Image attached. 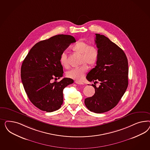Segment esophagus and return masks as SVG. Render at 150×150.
Wrapping results in <instances>:
<instances>
[{"mask_svg":"<svg viewBox=\"0 0 150 150\" xmlns=\"http://www.w3.org/2000/svg\"><path fill=\"white\" fill-rule=\"evenodd\" d=\"M75 82L76 84H78V85H83V84H84L83 82L80 81H75Z\"/></svg>","mask_w":150,"mask_h":150,"instance_id":"1","label":"esophagus"}]
</instances>
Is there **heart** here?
I'll return each mask as SVG.
<instances>
[{
    "label": "heart",
    "instance_id": "heart-1",
    "mask_svg": "<svg viewBox=\"0 0 150 150\" xmlns=\"http://www.w3.org/2000/svg\"><path fill=\"white\" fill-rule=\"evenodd\" d=\"M74 52L79 54L81 55V65L76 68L73 69L67 73V77L76 80H81L86 73L88 66L95 65L99 58V52L97 48L94 45H90L85 42L79 41L72 47ZM60 62L64 68H69L68 60L67 55L65 53H63L60 58Z\"/></svg>",
    "mask_w": 150,
    "mask_h": 150
}]
</instances>
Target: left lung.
<instances>
[{"instance_id": "obj_1", "label": "left lung", "mask_w": 150, "mask_h": 150, "mask_svg": "<svg viewBox=\"0 0 150 150\" xmlns=\"http://www.w3.org/2000/svg\"><path fill=\"white\" fill-rule=\"evenodd\" d=\"M95 43L99 58L95 68L86 76L88 81L100 86H92L95 93L85 100V104L96 113L106 112L115 107L128 86V62L125 53L119 47L104 35L96 34Z\"/></svg>"}]
</instances>
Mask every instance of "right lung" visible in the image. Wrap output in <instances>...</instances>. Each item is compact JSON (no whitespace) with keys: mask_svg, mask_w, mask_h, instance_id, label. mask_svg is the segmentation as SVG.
<instances>
[{"mask_svg":"<svg viewBox=\"0 0 150 150\" xmlns=\"http://www.w3.org/2000/svg\"><path fill=\"white\" fill-rule=\"evenodd\" d=\"M75 42L70 35H55L37 43L23 60L21 68L23 86L29 100L38 109L52 112L61 107L64 88L74 80L64 78L52 82V80L63 76L60 56Z\"/></svg>","mask_w":150,"mask_h":150,"instance_id":"obj_1","label":"right lung"}]
</instances>
